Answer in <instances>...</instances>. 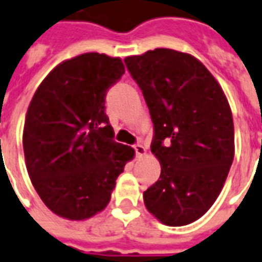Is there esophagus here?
Segmentation results:
<instances>
[{
  "label": "esophagus",
  "mask_w": 262,
  "mask_h": 262,
  "mask_svg": "<svg viewBox=\"0 0 262 262\" xmlns=\"http://www.w3.org/2000/svg\"><path fill=\"white\" fill-rule=\"evenodd\" d=\"M134 150H135V155H137L138 157L145 156V155H146V147L142 146V145H139V143L134 146Z\"/></svg>",
  "instance_id": "obj_1"
}]
</instances>
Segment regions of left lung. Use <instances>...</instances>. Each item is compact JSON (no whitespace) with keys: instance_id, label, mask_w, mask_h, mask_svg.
<instances>
[{"instance_id":"1","label":"left lung","mask_w":262,"mask_h":262,"mask_svg":"<svg viewBox=\"0 0 262 262\" xmlns=\"http://www.w3.org/2000/svg\"><path fill=\"white\" fill-rule=\"evenodd\" d=\"M124 62L149 107L150 150L161 167L143 203L164 225L192 224L217 200L233 161L231 106L213 74L190 54L156 48Z\"/></svg>"}]
</instances>
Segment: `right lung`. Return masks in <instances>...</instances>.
Wrapping results in <instances>:
<instances>
[{"label": "right lung", "instance_id": "1", "mask_svg": "<svg viewBox=\"0 0 262 262\" xmlns=\"http://www.w3.org/2000/svg\"><path fill=\"white\" fill-rule=\"evenodd\" d=\"M124 70L120 58L86 52L60 62L33 95L23 128L27 172L59 217L82 221L101 213L135 156L113 139L105 113L106 91Z\"/></svg>", "mask_w": 262, "mask_h": 262}]
</instances>
